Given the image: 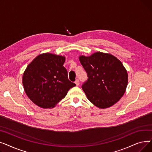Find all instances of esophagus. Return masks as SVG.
<instances>
[{"label":"esophagus","mask_w":152,"mask_h":152,"mask_svg":"<svg viewBox=\"0 0 152 152\" xmlns=\"http://www.w3.org/2000/svg\"><path fill=\"white\" fill-rule=\"evenodd\" d=\"M75 84H76V86L79 85V79H76V80L75 81Z\"/></svg>","instance_id":"34e87169"}]
</instances>
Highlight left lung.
Instances as JSON below:
<instances>
[{"mask_svg":"<svg viewBox=\"0 0 152 152\" xmlns=\"http://www.w3.org/2000/svg\"><path fill=\"white\" fill-rule=\"evenodd\" d=\"M88 79L82 86L88 100L102 109L113 106L123 96L128 74L123 63L110 53L95 52L79 56Z\"/></svg>","mask_w":152,"mask_h":152,"instance_id":"obj_1","label":"left lung"}]
</instances>
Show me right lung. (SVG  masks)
I'll return each mask as SVG.
<instances>
[{
  "label": "right lung",
  "instance_id": "1",
  "mask_svg": "<svg viewBox=\"0 0 152 152\" xmlns=\"http://www.w3.org/2000/svg\"><path fill=\"white\" fill-rule=\"evenodd\" d=\"M65 61L64 56L44 53L37 56L26 68L22 78L24 89L38 107H55L76 86L68 78L66 69L63 66Z\"/></svg>",
  "mask_w": 152,
  "mask_h": 152
}]
</instances>
